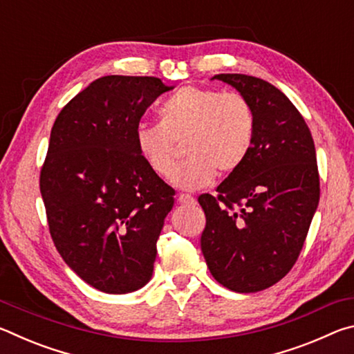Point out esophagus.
Segmentation results:
<instances>
[{
	"mask_svg": "<svg viewBox=\"0 0 354 354\" xmlns=\"http://www.w3.org/2000/svg\"><path fill=\"white\" fill-rule=\"evenodd\" d=\"M178 201L181 203V205H195V198H194V196H190V195H187V194H179Z\"/></svg>",
	"mask_w": 354,
	"mask_h": 354,
	"instance_id": "34e87169",
	"label": "esophagus"
}]
</instances>
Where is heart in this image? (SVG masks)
<instances>
[{"mask_svg":"<svg viewBox=\"0 0 354 354\" xmlns=\"http://www.w3.org/2000/svg\"><path fill=\"white\" fill-rule=\"evenodd\" d=\"M256 137V117L239 92L184 86L159 107V123H142L136 145L149 169L173 175L176 143H184L185 162L175 173L176 185L196 190L217 175H230L247 160Z\"/></svg>","mask_w":354,"mask_h":354,"instance_id":"obj_1","label":"heart"}]
</instances>
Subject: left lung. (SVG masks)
<instances>
[{
	"label": "left lung",
	"instance_id": "8db88e82",
	"mask_svg": "<svg viewBox=\"0 0 354 354\" xmlns=\"http://www.w3.org/2000/svg\"><path fill=\"white\" fill-rule=\"evenodd\" d=\"M250 101L256 117L253 148L217 195L203 194L201 251L226 289L251 293L283 279L306 241L320 200L315 147L306 122L286 95L259 77L221 73Z\"/></svg>",
	"mask_w": 354,
	"mask_h": 354
}]
</instances>
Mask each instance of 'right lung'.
<instances>
[{
    "label": "right lung",
    "instance_id": "obj_1",
    "mask_svg": "<svg viewBox=\"0 0 354 354\" xmlns=\"http://www.w3.org/2000/svg\"><path fill=\"white\" fill-rule=\"evenodd\" d=\"M171 88L153 76H103L53 124L40 170L50 234L65 263L101 292H134L151 279L175 190L143 160L136 131Z\"/></svg>",
    "mask_w": 354,
    "mask_h": 354
}]
</instances>
